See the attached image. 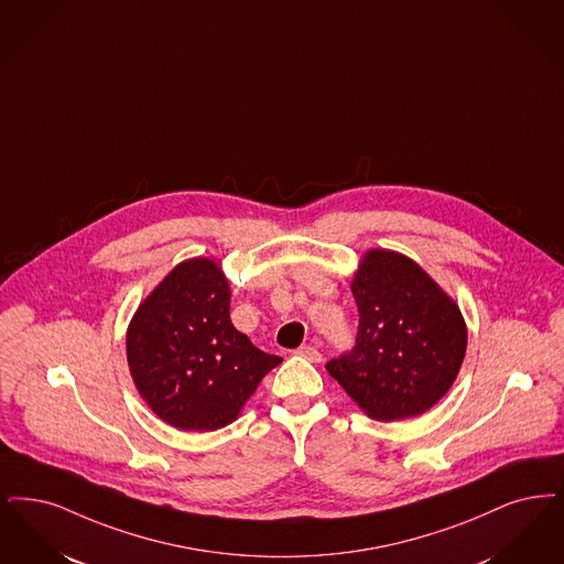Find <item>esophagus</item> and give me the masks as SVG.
<instances>
[{
  "instance_id": "34e87169",
  "label": "esophagus",
  "mask_w": 564,
  "mask_h": 564,
  "mask_svg": "<svg viewBox=\"0 0 564 564\" xmlns=\"http://www.w3.org/2000/svg\"><path fill=\"white\" fill-rule=\"evenodd\" d=\"M295 355H300V357H304L306 361L311 362L323 361V355H321V350H318V348H315V346H300Z\"/></svg>"
}]
</instances>
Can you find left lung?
<instances>
[{
  "label": "left lung",
  "instance_id": "1",
  "mask_svg": "<svg viewBox=\"0 0 564 564\" xmlns=\"http://www.w3.org/2000/svg\"><path fill=\"white\" fill-rule=\"evenodd\" d=\"M350 290L357 341L325 369L373 420L422 415L447 394L466 357L459 306L420 264L390 249L362 256Z\"/></svg>",
  "mask_w": 564,
  "mask_h": 564
}]
</instances>
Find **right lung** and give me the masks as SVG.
I'll use <instances>...</instances> for the list:
<instances>
[{"mask_svg": "<svg viewBox=\"0 0 564 564\" xmlns=\"http://www.w3.org/2000/svg\"><path fill=\"white\" fill-rule=\"evenodd\" d=\"M126 350L144 403L186 432L232 424L283 361L235 329L228 279L209 258L184 260L147 295L130 321Z\"/></svg>", "mask_w": 564, "mask_h": 564, "instance_id": "1", "label": "right lung"}]
</instances>
